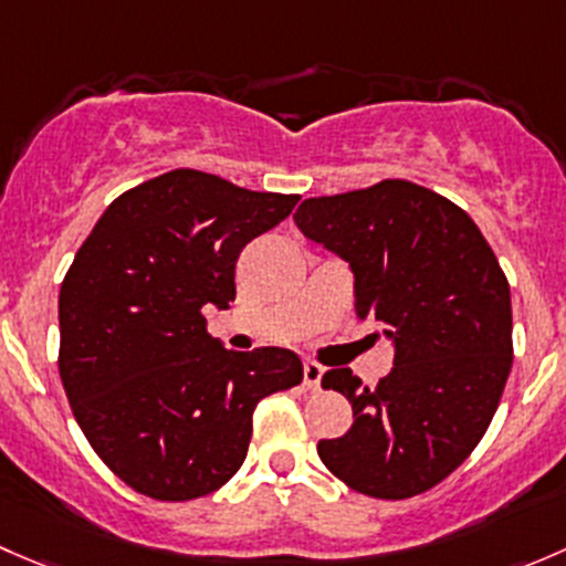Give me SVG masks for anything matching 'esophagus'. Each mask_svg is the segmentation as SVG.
<instances>
[{
	"mask_svg": "<svg viewBox=\"0 0 566 566\" xmlns=\"http://www.w3.org/2000/svg\"><path fill=\"white\" fill-rule=\"evenodd\" d=\"M322 376H324L322 365L311 363V359H307L305 368H302V378H305V387L307 389H318V384H322Z\"/></svg>",
	"mask_w": 566,
	"mask_h": 566,
	"instance_id": "obj_1",
	"label": "esophagus"
}]
</instances>
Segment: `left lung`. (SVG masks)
<instances>
[{
  "label": "left lung",
  "mask_w": 566,
  "mask_h": 566,
  "mask_svg": "<svg viewBox=\"0 0 566 566\" xmlns=\"http://www.w3.org/2000/svg\"><path fill=\"white\" fill-rule=\"evenodd\" d=\"M294 220L352 264L354 311L395 340V368L376 387L348 368L324 373L354 422L318 441V458L365 496H419L474 452L499 409L512 368L504 270L458 203L406 179L307 198Z\"/></svg>",
  "instance_id": "1"
}]
</instances>
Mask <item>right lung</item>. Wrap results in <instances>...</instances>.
<instances>
[{"label": "right lung", "mask_w": 566, "mask_h": 566, "mask_svg": "<svg viewBox=\"0 0 566 566\" xmlns=\"http://www.w3.org/2000/svg\"><path fill=\"white\" fill-rule=\"evenodd\" d=\"M296 201L174 168L114 198L75 253L60 289V376L92 450L142 496L223 488L259 400L302 381L294 352H229L203 318V305L234 302L242 248Z\"/></svg>", "instance_id": "add662e5"}]
</instances>
